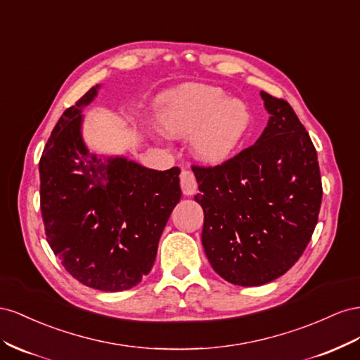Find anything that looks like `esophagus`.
I'll list each match as a JSON object with an SVG mask.
<instances>
[{
    "instance_id": "34e87169",
    "label": "esophagus",
    "mask_w": 360,
    "mask_h": 360,
    "mask_svg": "<svg viewBox=\"0 0 360 360\" xmlns=\"http://www.w3.org/2000/svg\"><path fill=\"white\" fill-rule=\"evenodd\" d=\"M181 188L182 193L187 194V196H191V194L198 191L196 176H194V173L188 169H182L181 172Z\"/></svg>"
}]
</instances>
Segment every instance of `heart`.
Returning a JSON list of instances; mask_svg holds the SVG:
<instances>
[{
  "label": "heart",
  "mask_w": 360,
  "mask_h": 360,
  "mask_svg": "<svg viewBox=\"0 0 360 360\" xmlns=\"http://www.w3.org/2000/svg\"><path fill=\"white\" fill-rule=\"evenodd\" d=\"M158 122L172 137H191L200 161L217 164L240 146L249 128V111L240 101H226L224 91L205 84H186L160 98Z\"/></svg>",
  "instance_id": "1"
}]
</instances>
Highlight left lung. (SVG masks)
I'll list each match as a JSON object with an SVG mask.
<instances>
[{
	"instance_id": "8db88e82",
	"label": "left lung",
	"mask_w": 360,
	"mask_h": 360,
	"mask_svg": "<svg viewBox=\"0 0 360 360\" xmlns=\"http://www.w3.org/2000/svg\"><path fill=\"white\" fill-rule=\"evenodd\" d=\"M261 98L270 119L255 145L219 166L191 167L205 253L240 286L269 283L299 261L323 198L316 150L292 107L265 91Z\"/></svg>"
}]
</instances>
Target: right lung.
Here are the masks:
<instances>
[{"label":"right lung","instance_id":"obj_1","mask_svg":"<svg viewBox=\"0 0 360 360\" xmlns=\"http://www.w3.org/2000/svg\"><path fill=\"white\" fill-rule=\"evenodd\" d=\"M99 86L57 122L39 162L48 244L90 288L125 291L155 262L158 241L181 200L178 167L158 172L125 157H98L81 136V111Z\"/></svg>","mask_w":360,"mask_h":360}]
</instances>
